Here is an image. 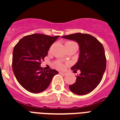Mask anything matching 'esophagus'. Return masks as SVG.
<instances>
[{
    "instance_id": "obj_1",
    "label": "esophagus",
    "mask_w": 120,
    "mask_h": 120,
    "mask_svg": "<svg viewBox=\"0 0 120 120\" xmlns=\"http://www.w3.org/2000/svg\"><path fill=\"white\" fill-rule=\"evenodd\" d=\"M60 74L61 75H63V76H65V75H67V73L65 72H60Z\"/></svg>"
}]
</instances>
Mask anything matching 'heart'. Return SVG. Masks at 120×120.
Masks as SVG:
<instances>
[{
    "mask_svg": "<svg viewBox=\"0 0 120 120\" xmlns=\"http://www.w3.org/2000/svg\"><path fill=\"white\" fill-rule=\"evenodd\" d=\"M74 42H73V41H67L65 43V45H70V44H71V43H73ZM56 66L58 67V68H61V69H63V68H65V66H64V65L62 63H61V62H57L56 63Z\"/></svg>",
    "mask_w": 120,
    "mask_h": 120,
    "instance_id": "heart-1",
    "label": "heart"
}]
</instances>
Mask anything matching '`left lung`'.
<instances>
[{
  "mask_svg": "<svg viewBox=\"0 0 120 120\" xmlns=\"http://www.w3.org/2000/svg\"><path fill=\"white\" fill-rule=\"evenodd\" d=\"M76 41L80 47L78 62L71 68L73 72L80 70L76 82L69 86L73 93L79 95L91 92L98 85L106 69V59L103 45L90 34L77 33L62 36Z\"/></svg>",
  "mask_w": 120,
  "mask_h": 120,
  "instance_id": "left-lung-1",
  "label": "left lung"
}]
</instances>
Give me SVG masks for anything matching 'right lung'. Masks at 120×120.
<instances>
[{
	"label": "right lung",
	"instance_id": "add662e5",
	"mask_svg": "<svg viewBox=\"0 0 120 120\" xmlns=\"http://www.w3.org/2000/svg\"><path fill=\"white\" fill-rule=\"evenodd\" d=\"M58 37L34 34L21 38L14 47L12 70L18 82L27 91L34 93L44 91L58 73L55 70H45L40 66Z\"/></svg>",
	"mask_w": 120,
	"mask_h": 120
}]
</instances>
